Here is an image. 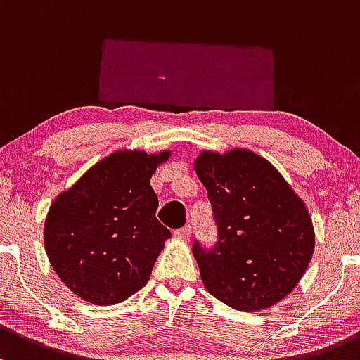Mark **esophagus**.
<instances>
[{
	"mask_svg": "<svg viewBox=\"0 0 360 360\" xmlns=\"http://www.w3.org/2000/svg\"><path fill=\"white\" fill-rule=\"evenodd\" d=\"M190 234H191L190 226H184V228H179V229L174 231V236L179 238V240H188V238H190Z\"/></svg>",
	"mask_w": 360,
	"mask_h": 360,
	"instance_id": "34e87169",
	"label": "esophagus"
}]
</instances>
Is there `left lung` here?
<instances>
[{
    "mask_svg": "<svg viewBox=\"0 0 360 360\" xmlns=\"http://www.w3.org/2000/svg\"><path fill=\"white\" fill-rule=\"evenodd\" d=\"M195 172L217 224L214 247L193 243L205 288L236 310L267 309L283 300L314 253L305 203L271 162L250 150L202 151Z\"/></svg>",
    "mask_w": 360,
    "mask_h": 360,
    "instance_id": "1",
    "label": "left lung"
}]
</instances>
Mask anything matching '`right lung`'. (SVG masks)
<instances>
[{
	"label": "right lung",
	"instance_id": "right-lung-1",
	"mask_svg": "<svg viewBox=\"0 0 360 360\" xmlns=\"http://www.w3.org/2000/svg\"><path fill=\"white\" fill-rule=\"evenodd\" d=\"M170 151L124 150L94 164L60 193L44 222V248L67 288L94 305H113L150 279L170 231L155 217L150 179Z\"/></svg>",
	"mask_w": 360,
	"mask_h": 360
}]
</instances>
